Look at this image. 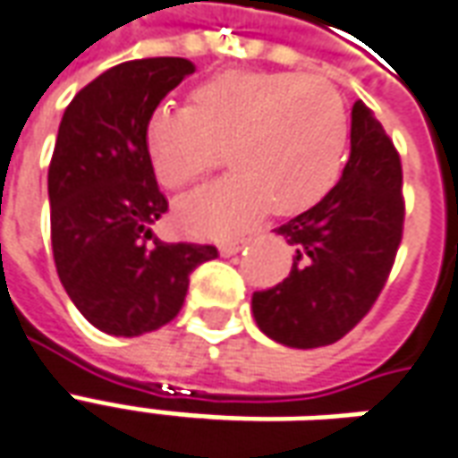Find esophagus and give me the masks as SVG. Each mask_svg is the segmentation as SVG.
Masks as SVG:
<instances>
[{
  "mask_svg": "<svg viewBox=\"0 0 458 458\" xmlns=\"http://www.w3.org/2000/svg\"><path fill=\"white\" fill-rule=\"evenodd\" d=\"M244 244H246L244 239H234V242H224V244L219 246V249H222V254L232 256V254H236V251H239V249H242V246H244Z\"/></svg>",
  "mask_w": 458,
  "mask_h": 458,
  "instance_id": "obj_1",
  "label": "esophagus"
}]
</instances>
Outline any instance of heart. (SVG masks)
Masks as SVG:
<instances>
[{
    "mask_svg": "<svg viewBox=\"0 0 458 458\" xmlns=\"http://www.w3.org/2000/svg\"><path fill=\"white\" fill-rule=\"evenodd\" d=\"M350 120L340 90L318 76L219 73L190 93V108L162 103L145 123V150L157 182L187 190L229 150L234 174L177 207L184 229L239 232L266 204L303 212L326 197L345 165Z\"/></svg>",
    "mask_w": 458,
    "mask_h": 458,
    "instance_id": "obj_1",
    "label": "heart"
}]
</instances>
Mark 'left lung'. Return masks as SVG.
<instances>
[{"instance_id": "obj_1", "label": "left lung", "mask_w": 458, "mask_h": 458, "mask_svg": "<svg viewBox=\"0 0 458 458\" xmlns=\"http://www.w3.org/2000/svg\"><path fill=\"white\" fill-rule=\"evenodd\" d=\"M402 229L400 152L358 100L340 182L316 207L274 229L293 249V266L281 284L254 293L256 326L301 350L348 335L387 284Z\"/></svg>"}]
</instances>
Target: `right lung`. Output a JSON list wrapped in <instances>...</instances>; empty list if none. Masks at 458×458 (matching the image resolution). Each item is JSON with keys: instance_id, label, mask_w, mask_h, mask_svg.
<instances>
[{"instance_id": "add662e5", "label": "right lung", "mask_w": 458, "mask_h": 458, "mask_svg": "<svg viewBox=\"0 0 458 458\" xmlns=\"http://www.w3.org/2000/svg\"><path fill=\"white\" fill-rule=\"evenodd\" d=\"M194 73L177 56L108 68L68 103L48 165L51 249L58 278L81 316L108 335L135 338L180 313L190 274L216 246L152 234L167 212L145 123L160 100Z\"/></svg>"}]
</instances>
